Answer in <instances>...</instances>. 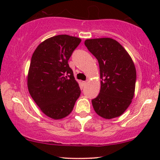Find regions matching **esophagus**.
Segmentation results:
<instances>
[{"label": "esophagus", "instance_id": "34e87169", "mask_svg": "<svg viewBox=\"0 0 160 160\" xmlns=\"http://www.w3.org/2000/svg\"><path fill=\"white\" fill-rule=\"evenodd\" d=\"M87 84V81H84V82H83V84L84 85H86Z\"/></svg>", "mask_w": 160, "mask_h": 160}]
</instances>
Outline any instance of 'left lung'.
Masks as SVG:
<instances>
[{
	"mask_svg": "<svg viewBox=\"0 0 160 160\" xmlns=\"http://www.w3.org/2000/svg\"><path fill=\"white\" fill-rule=\"evenodd\" d=\"M84 44L97 58L100 67V90L92 100L94 110L104 119L123 114L135 95L136 70L126 49L114 39H87Z\"/></svg>",
	"mask_w": 160,
	"mask_h": 160,
	"instance_id": "left-lung-1",
	"label": "left lung"
}]
</instances>
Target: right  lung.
I'll return each instance as SVG.
<instances>
[{
  "mask_svg": "<svg viewBox=\"0 0 160 160\" xmlns=\"http://www.w3.org/2000/svg\"><path fill=\"white\" fill-rule=\"evenodd\" d=\"M82 39L58 35L41 42L32 54L28 70V91L41 111L52 119L68 116L81 90L68 61Z\"/></svg>",
  "mask_w": 160,
  "mask_h": 160,
  "instance_id": "obj_1",
  "label": "right lung"
}]
</instances>
